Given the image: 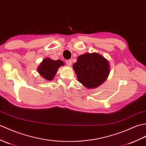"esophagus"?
I'll return each instance as SVG.
<instances>
[{"instance_id":"esophagus-1","label":"esophagus","mask_w":146,"mask_h":146,"mask_svg":"<svg viewBox=\"0 0 146 146\" xmlns=\"http://www.w3.org/2000/svg\"><path fill=\"white\" fill-rule=\"evenodd\" d=\"M66 63L68 66H71V65H72V60H66Z\"/></svg>"}]
</instances>
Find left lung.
Segmentation results:
<instances>
[{"label": "left lung", "mask_w": 146, "mask_h": 146, "mask_svg": "<svg viewBox=\"0 0 146 146\" xmlns=\"http://www.w3.org/2000/svg\"><path fill=\"white\" fill-rule=\"evenodd\" d=\"M73 67L78 80L88 88H94L101 85L110 73L108 60L96 53L79 56Z\"/></svg>", "instance_id": "obj_1"}]
</instances>
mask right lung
Listing matches in <instances>:
<instances>
[{"label":"right lung","instance_id":"add662e5","mask_svg":"<svg viewBox=\"0 0 146 146\" xmlns=\"http://www.w3.org/2000/svg\"><path fill=\"white\" fill-rule=\"evenodd\" d=\"M64 65L62 60H53L45 58L38 68V72L44 78L47 80H52L55 76L58 68Z\"/></svg>","mask_w":146,"mask_h":146}]
</instances>
